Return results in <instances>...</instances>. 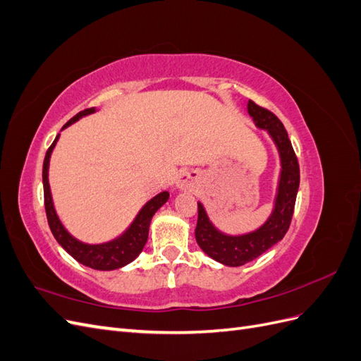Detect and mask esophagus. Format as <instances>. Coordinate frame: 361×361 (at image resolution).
I'll return each instance as SVG.
<instances>
[{
    "label": "esophagus",
    "instance_id": "34e87169",
    "mask_svg": "<svg viewBox=\"0 0 361 361\" xmlns=\"http://www.w3.org/2000/svg\"><path fill=\"white\" fill-rule=\"evenodd\" d=\"M183 183H185V180H182V182H180V185H183Z\"/></svg>",
    "mask_w": 361,
    "mask_h": 361
}]
</instances>
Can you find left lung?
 Instances as JSON below:
<instances>
[{
    "label": "left lung",
    "instance_id": "obj_1",
    "mask_svg": "<svg viewBox=\"0 0 361 361\" xmlns=\"http://www.w3.org/2000/svg\"><path fill=\"white\" fill-rule=\"evenodd\" d=\"M248 114L256 126L267 129L279 147L281 158V176L274 212L256 232L243 236H227L211 224L202 203L195 226V239L207 256L227 267H241L255 260L267 250L281 241L292 221L295 200L300 187V164L285 126L280 118L267 108L248 101Z\"/></svg>",
    "mask_w": 361,
    "mask_h": 361
}]
</instances>
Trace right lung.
Segmentation results:
<instances>
[{"instance_id":"right-lung-1","label":"right lung","mask_w":361,"mask_h":361,"mask_svg":"<svg viewBox=\"0 0 361 361\" xmlns=\"http://www.w3.org/2000/svg\"><path fill=\"white\" fill-rule=\"evenodd\" d=\"M92 113H94V108H87V110L73 116L69 122L63 126V129L76 122L80 117L92 114ZM57 140H59V135L47 150L45 161H43V174H42L45 211H47L48 224L54 238L57 239V243L66 250L75 260H78L80 264L89 268L99 269V271H111V269H117L128 265L129 262H133L141 253V250L145 248L147 243L152 216H154L159 207L169 200V192L164 191L158 194L157 197L152 199L150 202H147L128 231L120 238L114 239V241L99 244V245H89V244L80 243L78 239H75L72 235H69L66 228L63 227L56 211H54V204H52V197H51L49 183H48V167H49L51 152L54 146H56Z\"/></svg>"}]
</instances>
